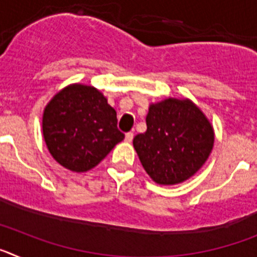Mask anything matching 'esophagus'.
I'll list each match as a JSON object with an SVG mask.
<instances>
[{
	"instance_id": "obj_1",
	"label": "esophagus",
	"mask_w": 257,
	"mask_h": 257,
	"mask_svg": "<svg viewBox=\"0 0 257 257\" xmlns=\"http://www.w3.org/2000/svg\"><path fill=\"white\" fill-rule=\"evenodd\" d=\"M133 139H134V134L133 133H127L126 134V136H124V140H126V142H133Z\"/></svg>"
}]
</instances>
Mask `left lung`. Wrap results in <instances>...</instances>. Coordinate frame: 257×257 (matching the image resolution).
<instances>
[{
  "label": "left lung",
  "mask_w": 257,
  "mask_h": 257,
  "mask_svg": "<svg viewBox=\"0 0 257 257\" xmlns=\"http://www.w3.org/2000/svg\"><path fill=\"white\" fill-rule=\"evenodd\" d=\"M143 167L156 183H183L201 169L213 147V130L190 100L152 104L147 131L134 138Z\"/></svg>",
  "instance_id": "left-lung-1"
}]
</instances>
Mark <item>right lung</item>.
I'll list each match as a JSON object with an SVG mask.
<instances>
[{"instance_id":"1","label":"right lung","mask_w":257,"mask_h":257,"mask_svg":"<svg viewBox=\"0 0 257 257\" xmlns=\"http://www.w3.org/2000/svg\"><path fill=\"white\" fill-rule=\"evenodd\" d=\"M117 113L100 91L72 85L47 104L42 130L51 156L65 169L85 172L105 158L124 139Z\"/></svg>"}]
</instances>
